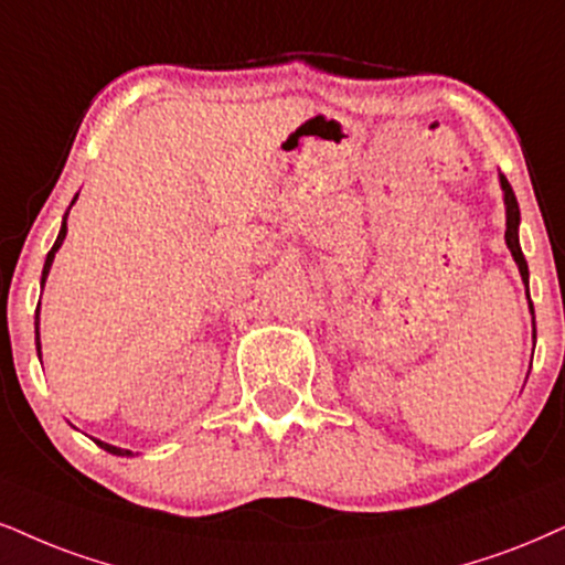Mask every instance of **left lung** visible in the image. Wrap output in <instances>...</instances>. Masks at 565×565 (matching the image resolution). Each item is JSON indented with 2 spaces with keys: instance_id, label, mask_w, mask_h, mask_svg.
<instances>
[{
  "instance_id": "obj_1",
  "label": "left lung",
  "mask_w": 565,
  "mask_h": 565,
  "mask_svg": "<svg viewBox=\"0 0 565 565\" xmlns=\"http://www.w3.org/2000/svg\"><path fill=\"white\" fill-rule=\"evenodd\" d=\"M500 188H503V204H505V246L511 250L513 262L521 271V280L526 285V296H529V267L524 254H521V243H519V225H521V212H519V201L516 193H513L511 183H508L505 175H500ZM529 309L534 315V306L529 301ZM534 340H537V330H534Z\"/></svg>"
}]
</instances>
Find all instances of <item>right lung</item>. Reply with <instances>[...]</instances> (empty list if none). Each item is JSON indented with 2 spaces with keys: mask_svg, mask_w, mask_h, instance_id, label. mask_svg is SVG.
<instances>
[{
  "mask_svg": "<svg viewBox=\"0 0 565 565\" xmlns=\"http://www.w3.org/2000/svg\"><path fill=\"white\" fill-rule=\"evenodd\" d=\"M75 199H78V196H75ZM75 199H73V204H75ZM73 204H70V206H73ZM67 214H70V209H67V212H65V217H62V227H60V235H57V241H54L52 250H49V254H46L44 271H41V290H44V282H46V277H49V269H52L54 254H57L60 246H62V241H65V235H67ZM39 309H41V301H39V306H36V351H39V356H41V338H39ZM94 443L99 445V448L107 450V452H113V456H134V452H130V450H125V448H117V445H109V443H102V440H94Z\"/></svg>",
  "mask_w": 565,
  "mask_h": 565,
  "instance_id": "add662e5",
  "label": "right lung"
}]
</instances>
